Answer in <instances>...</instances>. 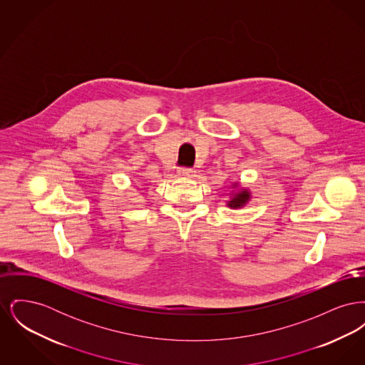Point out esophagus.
<instances>
[{
	"label": "esophagus",
	"instance_id": "obj_1",
	"mask_svg": "<svg viewBox=\"0 0 365 365\" xmlns=\"http://www.w3.org/2000/svg\"><path fill=\"white\" fill-rule=\"evenodd\" d=\"M178 175H180V176H194L195 175V170L187 168V167H180L178 170Z\"/></svg>",
	"mask_w": 365,
	"mask_h": 365
}]
</instances>
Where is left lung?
<instances>
[{"label": "left lung", "instance_id": "left-lung-1", "mask_svg": "<svg viewBox=\"0 0 365 365\" xmlns=\"http://www.w3.org/2000/svg\"><path fill=\"white\" fill-rule=\"evenodd\" d=\"M247 200H249V192L246 190L240 191V192H237L232 197L231 201H228V207H231V208H241V207L246 204Z\"/></svg>", "mask_w": 365, "mask_h": 365}]
</instances>
